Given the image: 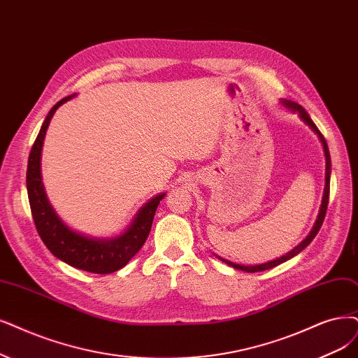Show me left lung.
I'll return each instance as SVG.
<instances>
[{"label":"left lung","instance_id":"8db88e82","mask_svg":"<svg viewBox=\"0 0 358 358\" xmlns=\"http://www.w3.org/2000/svg\"><path fill=\"white\" fill-rule=\"evenodd\" d=\"M282 103H283V106H286V108L292 109L294 112H298L299 117L315 132L317 136H319V138H320V141H322V144H323L324 157H326V181H324L326 184H324V193H323V199H322V206H320V210H319V217H317V220H315V224H314L313 230L310 231V234L306 237V239H303L295 249L290 250L289 254H286V255H283V257H280V258H277V259H274V261H270V262H266V264H259V266H241V264H234V262H231V261H229V259H224V258H220V257H218L222 262L229 264V266H231L233 268L242 270V271H246V273H257V271L270 270V268H273V267L279 266V264H282V262H285V261H287V259H290V258H294L295 255H298L302 249H306V248L313 242V239L317 236V233H319V230L322 229V224H323V221H324L326 210H327L329 189H330V171H332V169H330V168H332V162H330V153H329L327 143H326V140H324L322 132L319 131V128L315 127V124L311 121L310 115L306 112V109H303L302 106H299L298 103H294V101H287V100H282Z\"/></svg>","mask_w":358,"mask_h":358}]
</instances>
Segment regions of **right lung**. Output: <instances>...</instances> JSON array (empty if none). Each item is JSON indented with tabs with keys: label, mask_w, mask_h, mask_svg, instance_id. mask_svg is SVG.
Returning <instances> with one entry per match:
<instances>
[{
	"label": "right lung",
	"mask_w": 358,
	"mask_h": 358,
	"mask_svg": "<svg viewBox=\"0 0 358 358\" xmlns=\"http://www.w3.org/2000/svg\"><path fill=\"white\" fill-rule=\"evenodd\" d=\"M73 97L75 94L68 96L52 106L31 149L28 171H26L31 213L39 237L52 255L75 268L96 274H109L125 267L128 261L141 249L150 233L157 205L165 197V193L145 203L125 233L113 239H92L66 226L45 194L41 177V150L52 115L63 103Z\"/></svg>",
	"instance_id": "add662e5"
}]
</instances>
